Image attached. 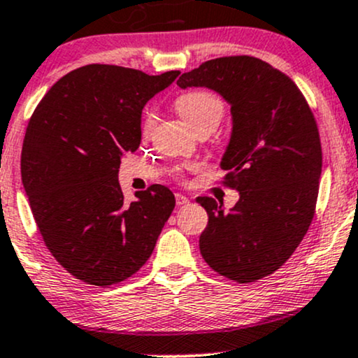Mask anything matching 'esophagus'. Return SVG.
Segmentation results:
<instances>
[{"mask_svg": "<svg viewBox=\"0 0 358 358\" xmlns=\"http://www.w3.org/2000/svg\"><path fill=\"white\" fill-rule=\"evenodd\" d=\"M175 200H176V205H185V203H188L190 202V200H188V196H185V195H182V193H176L175 195Z\"/></svg>", "mask_w": 358, "mask_h": 358, "instance_id": "esophagus-1", "label": "esophagus"}]
</instances>
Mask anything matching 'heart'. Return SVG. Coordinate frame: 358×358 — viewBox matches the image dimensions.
Returning a JSON list of instances; mask_svg holds the SVG:
<instances>
[{"mask_svg":"<svg viewBox=\"0 0 358 358\" xmlns=\"http://www.w3.org/2000/svg\"><path fill=\"white\" fill-rule=\"evenodd\" d=\"M175 109L193 131L200 127L215 129L225 110L220 97L210 90H190L182 94L175 102Z\"/></svg>","mask_w":358,"mask_h":358,"instance_id":"obj_1","label":"heart"}]
</instances>
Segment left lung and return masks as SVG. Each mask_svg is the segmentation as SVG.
Returning a JSON list of instances; mask_svg holds the SVG:
<instances>
[{
    "mask_svg": "<svg viewBox=\"0 0 358 358\" xmlns=\"http://www.w3.org/2000/svg\"><path fill=\"white\" fill-rule=\"evenodd\" d=\"M178 87H205L231 106L232 131L220 166L239 192L231 210L199 196L208 213L200 254L222 276L252 282L281 268L315 215L322 145L293 80L254 57H222L185 72Z\"/></svg>",
    "mask_w": 358,
    "mask_h": 358,
    "instance_id": "1",
    "label": "left lung"
}]
</instances>
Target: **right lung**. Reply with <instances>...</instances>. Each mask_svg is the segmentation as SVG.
I'll return each instance as SVG.
<instances>
[{
	"mask_svg": "<svg viewBox=\"0 0 358 358\" xmlns=\"http://www.w3.org/2000/svg\"><path fill=\"white\" fill-rule=\"evenodd\" d=\"M178 76L85 65L62 77L28 122L23 188L47 249L80 281L110 286L133 276L173 212L163 185L126 203L117 175L141 143L143 108Z\"/></svg>",
	"mask_w": 358,
	"mask_h": 358,
	"instance_id": "right-lung-1",
	"label": "right lung"
}]
</instances>
